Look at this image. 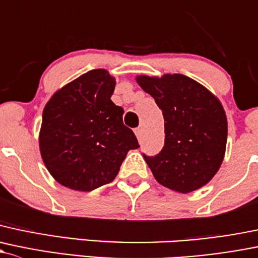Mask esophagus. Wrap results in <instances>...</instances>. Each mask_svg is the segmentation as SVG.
Instances as JSON below:
<instances>
[{
  "mask_svg": "<svg viewBox=\"0 0 258 258\" xmlns=\"http://www.w3.org/2000/svg\"><path fill=\"white\" fill-rule=\"evenodd\" d=\"M135 134H136L137 138H140L141 135H142V128H141V127H137V128L135 130Z\"/></svg>",
  "mask_w": 258,
  "mask_h": 258,
  "instance_id": "1",
  "label": "esophagus"
}]
</instances>
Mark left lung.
<instances>
[{
	"label": "left lung",
	"instance_id": "1",
	"mask_svg": "<svg viewBox=\"0 0 258 258\" xmlns=\"http://www.w3.org/2000/svg\"><path fill=\"white\" fill-rule=\"evenodd\" d=\"M164 117V146L143 158L163 186L190 193L211 180L222 163L227 121L220 101L199 83L181 74L137 77Z\"/></svg>",
	"mask_w": 258,
	"mask_h": 258
}]
</instances>
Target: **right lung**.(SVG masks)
Returning <instances> with one entry per match:
<instances>
[{"label": "right lung", "instance_id": "right-lung-1", "mask_svg": "<svg viewBox=\"0 0 258 258\" xmlns=\"http://www.w3.org/2000/svg\"><path fill=\"white\" fill-rule=\"evenodd\" d=\"M115 79L90 70L56 91L43 111L39 148L58 183L91 191L111 183L127 152L140 147L122 121L123 108L111 101Z\"/></svg>", "mask_w": 258, "mask_h": 258}]
</instances>
